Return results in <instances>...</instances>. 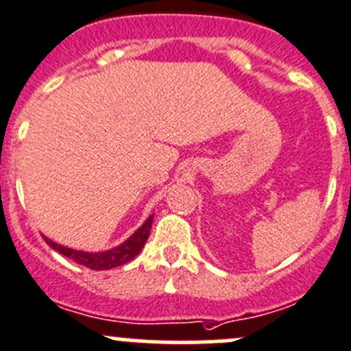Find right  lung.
Listing matches in <instances>:
<instances>
[{
	"mask_svg": "<svg viewBox=\"0 0 351 351\" xmlns=\"http://www.w3.org/2000/svg\"><path fill=\"white\" fill-rule=\"evenodd\" d=\"M153 217L151 215L132 236H130L127 241H123L120 246H115L113 250L108 251H101V253H86V251H77V250H71V247L62 246V244H58L54 241H51L49 238H45V243L52 247V250L59 251L64 256L71 258L76 263L83 265V267L91 268V270H110V268L120 267V265L129 263L130 260L137 256L141 253V250L146 244L147 238H149V231L151 226H153Z\"/></svg>",
	"mask_w": 351,
	"mask_h": 351,
	"instance_id": "1",
	"label": "right lung"
}]
</instances>
